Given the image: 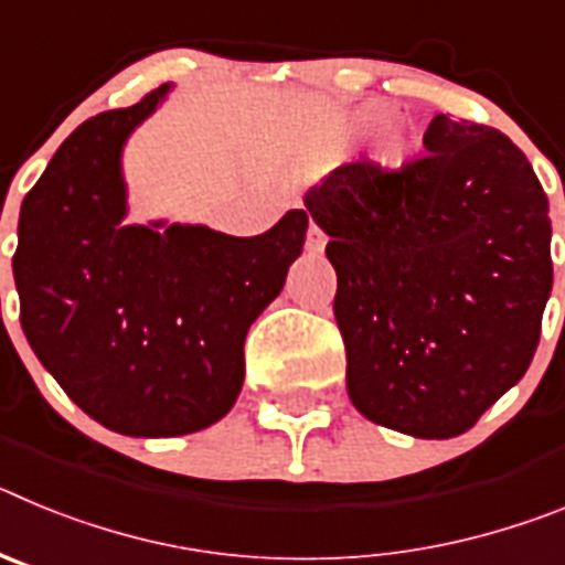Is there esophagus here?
I'll list each match as a JSON object with an SVG mask.
<instances>
[{"label":"esophagus","mask_w":565,"mask_h":565,"mask_svg":"<svg viewBox=\"0 0 565 565\" xmlns=\"http://www.w3.org/2000/svg\"><path fill=\"white\" fill-rule=\"evenodd\" d=\"M326 243H328L326 232H322V228H319L317 223H311V226H308V237H306V248H308V252L319 254V252H322V248H326Z\"/></svg>","instance_id":"esophagus-1"}]
</instances>
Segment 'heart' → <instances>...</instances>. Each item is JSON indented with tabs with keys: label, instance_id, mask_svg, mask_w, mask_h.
I'll return each instance as SVG.
<instances>
[{
	"label": "heart",
	"instance_id": "obj_1",
	"mask_svg": "<svg viewBox=\"0 0 565 565\" xmlns=\"http://www.w3.org/2000/svg\"><path fill=\"white\" fill-rule=\"evenodd\" d=\"M362 115L364 118H371V121H379V118H384V115H387V109L367 107V109H362ZM402 152H404V143L398 141L396 135H391V138H387V143H384V154H387L391 161H398V158H402Z\"/></svg>",
	"mask_w": 565,
	"mask_h": 565
}]
</instances>
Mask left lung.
Returning a JSON list of instances; mask_svg holds the SVG:
<instances>
[{
    "label": "left lung",
    "instance_id": "obj_1",
    "mask_svg": "<svg viewBox=\"0 0 565 565\" xmlns=\"http://www.w3.org/2000/svg\"><path fill=\"white\" fill-rule=\"evenodd\" d=\"M427 154L306 192L331 237L348 396L373 424L456 438L526 373L552 294L548 201L507 135L436 115Z\"/></svg>",
    "mask_w": 565,
    "mask_h": 565
}]
</instances>
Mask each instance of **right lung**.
<instances>
[{
    "label": "right lung",
    "instance_id": "obj_1",
    "mask_svg": "<svg viewBox=\"0 0 565 565\" xmlns=\"http://www.w3.org/2000/svg\"><path fill=\"white\" fill-rule=\"evenodd\" d=\"M172 84L84 121L19 212L22 331L39 362L107 430L198 433L234 407L254 319L302 254L308 214L257 237L201 223H127L124 147Z\"/></svg>",
    "mask_w": 565,
    "mask_h": 565
}]
</instances>
